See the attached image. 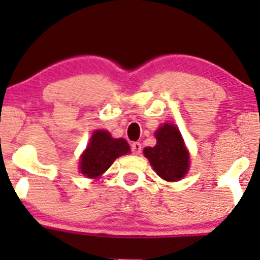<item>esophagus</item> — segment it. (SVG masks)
Instances as JSON below:
<instances>
[{"instance_id": "obj_1", "label": "esophagus", "mask_w": 260, "mask_h": 260, "mask_svg": "<svg viewBox=\"0 0 260 260\" xmlns=\"http://www.w3.org/2000/svg\"><path fill=\"white\" fill-rule=\"evenodd\" d=\"M131 149H132V153L134 155H138L142 153V144L138 142H134L132 145H131Z\"/></svg>"}]
</instances>
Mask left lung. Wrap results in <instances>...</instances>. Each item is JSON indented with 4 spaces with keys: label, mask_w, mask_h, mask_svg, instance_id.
<instances>
[{
    "label": "left lung",
    "mask_w": 260,
    "mask_h": 260,
    "mask_svg": "<svg viewBox=\"0 0 260 260\" xmlns=\"http://www.w3.org/2000/svg\"><path fill=\"white\" fill-rule=\"evenodd\" d=\"M155 137L156 145L145 148L144 155L161 178L170 182L181 180L187 174L189 154L177 127L165 123L155 132Z\"/></svg>",
    "instance_id": "8db88e82"
}]
</instances>
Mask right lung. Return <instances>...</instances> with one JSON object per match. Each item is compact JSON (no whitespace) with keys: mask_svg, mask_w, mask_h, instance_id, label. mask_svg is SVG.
I'll return each instance as SVG.
<instances>
[{"mask_svg":"<svg viewBox=\"0 0 260 260\" xmlns=\"http://www.w3.org/2000/svg\"><path fill=\"white\" fill-rule=\"evenodd\" d=\"M129 145L124 139H115L106 131H96L82 155L80 172L89 178L98 177L104 174L118 156L129 153Z\"/></svg>","mask_w":260,"mask_h":260,"instance_id":"obj_1","label":"right lung"}]
</instances>
